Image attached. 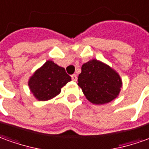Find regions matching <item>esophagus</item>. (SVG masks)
<instances>
[{
	"label": "esophagus",
	"instance_id": "obj_1",
	"mask_svg": "<svg viewBox=\"0 0 149 149\" xmlns=\"http://www.w3.org/2000/svg\"><path fill=\"white\" fill-rule=\"evenodd\" d=\"M71 79H72V80L74 81V82H76L77 79H78L76 74H72V75H71Z\"/></svg>",
	"mask_w": 149,
	"mask_h": 149
}]
</instances>
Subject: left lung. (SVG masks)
<instances>
[{"mask_svg": "<svg viewBox=\"0 0 149 149\" xmlns=\"http://www.w3.org/2000/svg\"><path fill=\"white\" fill-rule=\"evenodd\" d=\"M78 82L88 100L95 104H107L113 100L118 96L123 87L118 73L96 59L82 65Z\"/></svg>", "mask_w": 149, "mask_h": 149, "instance_id": "8db88e82", "label": "left lung"}]
</instances>
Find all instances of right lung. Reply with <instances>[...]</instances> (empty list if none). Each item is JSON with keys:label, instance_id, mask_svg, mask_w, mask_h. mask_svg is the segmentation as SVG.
<instances>
[{"label": "right lung", "instance_id": "right-lung-1", "mask_svg": "<svg viewBox=\"0 0 149 149\" xmlns=\"http://www.w3.org/2000/svg\"><path fill=\"white\" fill-rule=\"evenodd\" d=\"M71 77L63 67L53 61H47L30 77L28 86L36 99L40 101L51 100L57 96Z\"/></svg>", "mask_w": 149, "mask_h": 149}]
</instances>
